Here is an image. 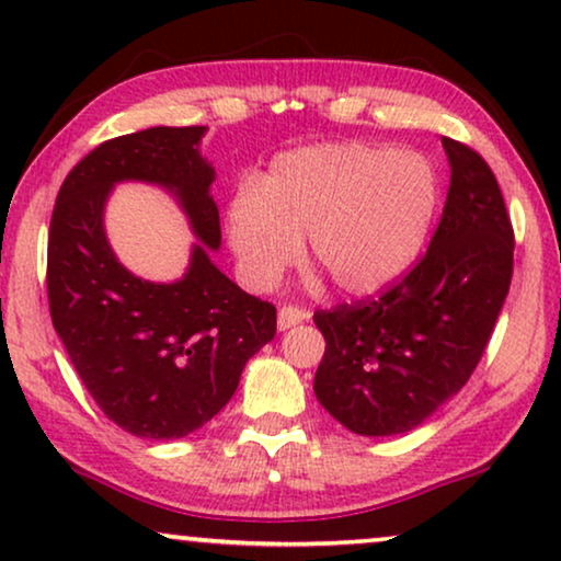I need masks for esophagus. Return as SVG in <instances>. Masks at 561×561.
<instances>
[{"label": "esophagus", "instance_id": "1", "mask_svg": "<svg viewBox=\"0 0 561 561\" xmlns=\"http://www.w3.org/2000/svg\"><path fill=\"white\" fill-rule=\"evenodd\" d=\"M304 319H309V311H306V309H298V306H280L278 329H280V332H286V329L296 327L298 321H304Z\"/></svg>", "mask_w": 561, "mask_h": 561}]
</instances>
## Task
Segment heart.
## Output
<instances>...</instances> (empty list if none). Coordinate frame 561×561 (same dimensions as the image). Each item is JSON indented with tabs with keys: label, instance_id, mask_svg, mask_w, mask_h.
Segmentation results:
<instances>
[{
	"label": "heart",
	"instance_id": "obj_1",
	"mask_svg": "<svg viewBox=\"0 0 561 561\" xmlns=\"http://www.w3.org/2000/svg\"><path fill=\"white\" fill-rule=\"evenodd\" d=\"M439 204V175L426 156L388 145L329 142L283 152L257 186L227 204V234L248 286L271 288L301 257L344 294H373L396 280L426 240Z\"/></svg>",
	"mask_w": 561,
	"mask_h": 561
}]
</instances>
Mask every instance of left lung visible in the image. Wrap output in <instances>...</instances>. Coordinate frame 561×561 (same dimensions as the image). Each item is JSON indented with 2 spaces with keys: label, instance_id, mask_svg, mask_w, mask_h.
<instances>
[{
  "label": "left lung",
  "instance_id": "obj_1",
  "mask_svg": "<svg viewBox=\"0 0 561 561\" xmlns=\"http://www.w3.org/2000/svg\"><path fill=\"white\" fill-rule=\"evenodd\" d=\"M447 204L426 255L393 286L317 311L319 403L363 436L405 434L470 380L513 275V225L480 152L442 137Z\"/></svg>",
  "mask_w": 561,
  "mask_h": 561
}]
</instances>
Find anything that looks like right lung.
<instances>
[{
    "label": "right lung",
    "mask_w": 561,
    "mask_h": 561,
    "mask_svg": "<svg viewBox=\"0 0 561 561\" xmlns=\"http://www.w3.org/2000/svg\"><path fill=\"white\" fill-rule=\"evenodd\" d=\"M206 127H150L106 140L58 191L48 234L50 319L104 416L142 439H181L225 409L242 367L275 336V306L209 260L221 242L198 156ZM158 182L180 198L205 244L175 284H150L105 242L103 202L114 182Z\"/></svg>",
    "instance_id": "obj_1"
}]
</instances>
